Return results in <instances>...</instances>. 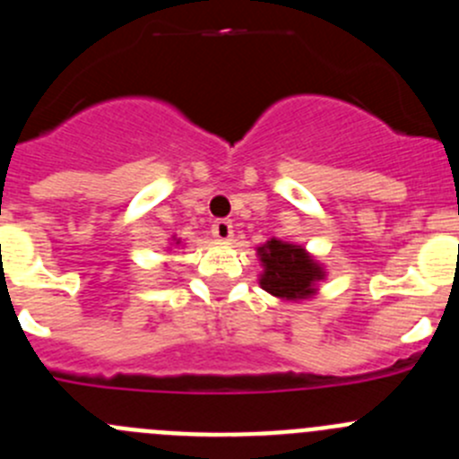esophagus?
<instances>
[{
	"label": "esophagus",
	"mask_w": 459,
	"mask_h": 459,
	"mask_svg": "<svg viewBox=\"0 0 459 459\" xmlns=\"http://www.w3.org/2000/svg\"><path fill=\"white\" fill-rule=\"evenodd\" d=\"M212 235H215L220 242H229V239L233 238V224H230V220L212 221Z\"/></svg>",
	"instance_id": "1"
}]
</instances>
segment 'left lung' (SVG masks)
Masks as SVG:
<instances>
[{
    "instance_id": "1",
    "label": "left lung",
    "mask_w": 459,
    "mask_h": 459,
    "mask_svg": "<svg viewBox=\"0 0 459 459\" xmlns=\"http://www.w3.org/2000/svg\"><path fill=\"white\" fill-rule=\"evenodd\" d=\"M264 273L259 286L280 299H307L317 293L316 284L324 280V268L298 244L271 239L257 248Z\"/></svg>"
}]
</instances>
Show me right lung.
<instances>
[{
    "mask_svg": "<svg viewBox=\"0 0 459 459\" xmlns=\"http://www.w3.org/2000/svg\"><path fill=\"white\" fill-rule=\"evenodd\" d=\"M178 244H179V242H178Z\"/></svg>",
    "mask_w": 459,
    "mask_h": 459,
    "instance_id": "add662e5",
    "label": "right lung"
}]
</instances>
